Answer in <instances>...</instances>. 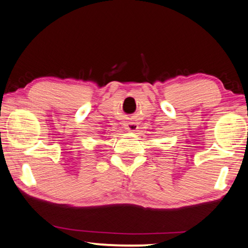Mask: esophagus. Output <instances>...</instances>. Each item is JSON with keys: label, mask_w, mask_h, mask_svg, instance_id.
Listing matches in <instances>:
<instances>
[{"label": "esophagus", "mask_w": 248, "mask_h": 248, "mask_svg": "<svg viewBox=\"0 0 248 248\" xmlns=\"http://www.w3.org/2000/svg\"><path fill=\"white\" fill-rule=\"evenodd\" d=\"M124 126H125V129H126V131H128V132H136L137 129L140 128L139 123H137V122H135V121H133V120L126 122Z\"/></svg>", "instance_id": "1"}]
</instances>
